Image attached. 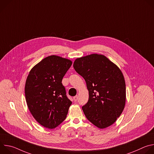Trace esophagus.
I'll return each mask as SVG.
<instances>
[{
  "mask_svg": "<svg viewBox=\"0 0 154 154\" xmlns=\"http://www.w3.org/2000/svg\"><path fill=\"white\" fill-rule=\"evenodd\" d=\"M73 99H74V102H76V101L77 100V99H78V96H74V97H73Z\"/></svg>",
  "mask_w": 154,
  "mask_h": 154,
  "instance_id": "34e87169",
  "label": "esophagus"
}]
</instances>
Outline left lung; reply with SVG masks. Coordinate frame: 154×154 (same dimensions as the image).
<instances>
[{
	"label": "left lung",
	"mask_w": 154,
	"mask_h": 154,
	"mask_svg": "<svg viewBox=\"0 0 154 154\" xmlns=\"http://www.w3.org/2000/svg\"><path fill=\"white\" fill-rule=\"evenodd\" d=\"M73 67L85 79L89 91L88 100L82 106L86 118L99 128L112 125L125 103V83L121 71L99 54L77 58Z\"/></svg>",
	"instance_id": "obj_1"
}]
</instances>
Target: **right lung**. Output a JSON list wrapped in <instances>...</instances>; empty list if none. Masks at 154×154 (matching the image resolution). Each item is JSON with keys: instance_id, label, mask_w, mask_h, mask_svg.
Listing matches in <instances>:
<instances>
[{"instance_id": "1", "label": "right lung", "mask_w": 154, "mask_h": 154, "mask_svg": "<svg viewBox=\"0 0 154 154\" xmlns=\"http://www.w3.org/2000/svg\"><path fill=\"white\" fill-rule=\"evenodd\" d=\"M71 65L68 59L49 56L35 65L27 78V106L35 120L46 128H54L66 118L72 102L61 82Z\"/></svg>"}]
</instances>
